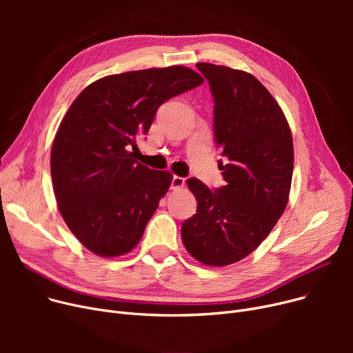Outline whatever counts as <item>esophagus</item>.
<instances>
[{
  "label": "esophagus",
  "instance_id": "esophagus-1",
  "mask_svg": "<svg viewBox=\"0 0 353 353\" xmlns=\"http://www.w3.org/2000/svg\"><path fill=\"white\" fill-rule=\"evenodd\" d=\"M184 180L183 177H180V176H173V179H172V189L173 190H177V189H181L183 186H184Z\"/></svg>",
  "mask_w": 353,
  "mask_h": 353
}]
</instances>
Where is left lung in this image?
<instances>
[{"mask_svg": "<svg viewBox=\"0 0 353 353\" xmlns=\"http://www.w3.org/2000/svg\"><path fill=\"white\" fill-rule=\"evenodd\" d=\"M214 101V140L226 186L210 190L188 179L197 212L181 225L184 248L208 266L250 254L283 214L293 173V140L282 108L252 74L197 63Z\"/></svg>", "mask_w": 353, "mask_h": 353, "instance_id": "1", "label": "left lung"}]
</instances>
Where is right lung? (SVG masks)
Returning <instances> with one entry per match:
<instances>
[{
  "instance_id": "1",
  "label": "right lung",
  "mask_w": 353,
  "mask_h": 353,
  "mask_svg": "<svg viewBox=\"0 0 353 353\" xmlns=\"http://www.w3.org/2000/svg\"><path fill=\"white\" fill-rule=\"evenodd\" d=\"M201 83L183 65L127 71L91 83L70 105L51 147V179L64 221L90 252L116 257L140 242L173 176L137 163L132 148L163 103Z\"/></svg>"
}]
</instances>
